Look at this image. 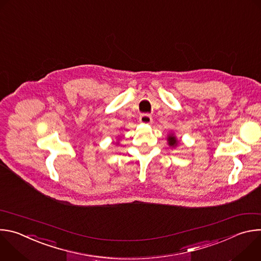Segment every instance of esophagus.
<instances>
[{"label": "esophagus", "mask_w": 261, "mask_h": 261, "mask_svg": "<svg viewBox=\"0 0 261 261\" xmlns=\"http://www.w3.org/2000/svg\"><path fill=\"white\" fill-rule=\"evenodd\" d=\"M139 122L141 124H151L153 122V119L150 115L147 114H142L140 117H139Z\"/></svg>", "instance_id": "obj_1"}]
</instances>
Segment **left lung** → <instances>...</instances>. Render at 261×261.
<instances>
[{
    "label": "left lung",
    "mask_w": 261,
    "mask_h": 261,
    "mask_svg": "<svg viewBox=\"0 0 261 261\" xmlns=\"http://www.w3.org/2000/svg\"><path fill=\"white\" fill-rule=\"evenodd\" d=\"M167 141H168V144L170 146H174L177 144V140L175 138V136L173 134H170L168 137H167Z\"/></svg>",
    "instance_id": "1"
}]
</instances>
